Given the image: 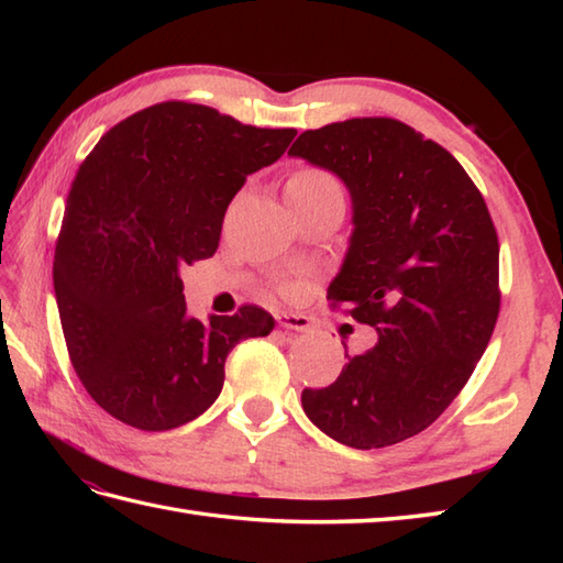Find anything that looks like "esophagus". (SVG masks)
Listing matches in <instances>:
<instances>
[{"label":"esophagus","mask_w":563,"mask_h":563,"mask_svg":"<svg viewBox=\"0 0 563 563\" xmlns=\"http://www.w3.org/2000/svg\"><path fill=\"white\" fill-rule=\"evenodd\" d=\"M275 321H278L280 327L292 329V331H309V327H312L309 317L297 314V312H278V314H275Z\"/></svg>","instance_id":"1"}]
</instances>
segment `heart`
Here are the masks:
<instances>
[{
    "instance_id": "heart-1",
    "label": "heart",
    "mask_w": 563,
    "mask_h": 563,
    "mask_svg": "<svg viewBox=\"0 0 563 563\" xmlns=\"http://www.w3.org/2000/svg\"><path fill=\"white\" fill-rule=\"evenodd\" d=\"M331 188H339V184L319 169H302L288 181V190H300V194H321V190Z\"/></svg>"
}]
</instances>
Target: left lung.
I'll list each match as a JSON object with an SVG mask.
<instances>
[{"instance_id":"8db88e82","label":"left lung","mask_w":563,"mask_h":563,"mask_svg":"<svg viewBox=\"0 0 563 563\" xmlns=\"http://www.w3.org/2000/svg\"><path fill=\"white\" fill-rule=\"evenodd\" d=\"M288 154L349 188L353 232L327 297L377 331L373 349L345 353L333 385L302 391V409L349 448L397 445L448 409L492 339V214L448 150L394 118L307 130Z\"/></svg>"}]
</instances>
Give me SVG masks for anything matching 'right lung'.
Here are the masks:
<instances>
[{
    "label": "right lung",
    "instance_id": "obj_1",
    "mask_svg": "<svg viewBox=\"0 0 563 563\" xmlns=\"http://www.w3.org/2000/svg\"><path fill=\"white\" fill-rule=\"evenodd\" d=\"M295 135L166 101L111 128L79 166L53 283L69 361L118 421L154 433L194 421L220 397L234 345L273 331L254 305L190 317L181 268L218 251L227 206Z\"/></svg>",
    "mask_w": 563,
    "mask_h": 563
}]
</instances>
